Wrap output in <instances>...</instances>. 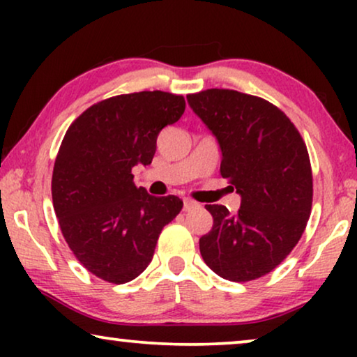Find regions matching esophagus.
<instances>
[{"mask_svg":"<svg viewBox=\"0 0 357 357\" xmlns=\"http://www.w3.org/2000/svg\"><path fill=\"white\" fill-rule=\"evenodd\" d=\"M197 206L198 203H195L193 199H188V198L183 199V211H192V209H195Z\"/></svg>","mask_w":357,"mask_h":357,"instance_id":"obj_1","label":"esophagus"}]
</instances>
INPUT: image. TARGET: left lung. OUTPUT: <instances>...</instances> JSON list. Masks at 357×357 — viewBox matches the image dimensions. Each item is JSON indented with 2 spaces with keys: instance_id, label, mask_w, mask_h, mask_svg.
<instances>
[{
  "instance_id": "obj_1",
  "label": "left lung",
  "mask_w": 357,
  "mask_h": 357,
  "mask_svg": "<svg viewBox=\"0 0 357 357\" xmlns=\"http://www.w3.org/2000/svg\"><path fill=\"white\" fill-rule=\"evenodd\" d=\"M187 100L218 141L221 175L241 195L236 213L206 204L213 227L199 252L224 280H257L289 255L309 221V153L291 120L260 97L208 89Z\"/></svg>"
}]
</instances>
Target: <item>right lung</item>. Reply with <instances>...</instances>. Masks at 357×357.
Masks as SVG:
<instances>
[{
    "label": "right lung",
    "instance_id": "add662e5",
    "mask_svg": "<svg viewBox=\"0 0 357 357\" xmlns=\"http://www.w3.org/2000/svg\"><path fill=\"white\" fill-rule=\"evenodd\" d=\"M182 96L143 91L97 102L73 121L58 151L52 197L63 237L81 265L123 284L153 260L178 197L155 198L133 183L131 169L149 165L160 130L180 120Z\"/></svg>",
    "mask_w": 357,
    "mask_h": 357
}]
</instances>
